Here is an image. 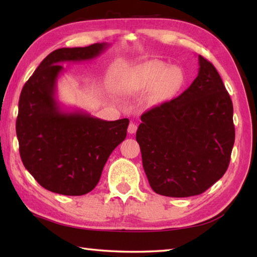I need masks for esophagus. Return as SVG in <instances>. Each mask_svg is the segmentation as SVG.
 <instances>
[{
  "mask_svg": "<svg viewBox=\"0 0 257 257\" xmlns=\"http://www.w3.org/2000/svg\"><path fill=\"white\" fill-rule=\"evenodd\" d=\"M136 130H137V124L135 122H130L129 127H128V133L129 134H135V133H136Z\"/></svg>",
  "mask_w": 257,
  "mask_h": 257,
  "instance_id": "obj_1",
  "label": "esophagus"
}]
</instances>
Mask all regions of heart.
<instances>
[{"mask_svg":"<svg viewBox=\"0 0 257 257\" xmlns=\"http://www.w3.org/2000/svg\"><path fill=\"white\" fill-rule=\"evenodd\" d=\"M182 72L179 68L167 66L160 61H149L141 64L134 72L135 88L151 89V102L155 104L170 99L182 85Z\"/></svg>","mask_w":257,"mask_h":257,"instance_id":"heart-1","label":"heart"}]
</instances>
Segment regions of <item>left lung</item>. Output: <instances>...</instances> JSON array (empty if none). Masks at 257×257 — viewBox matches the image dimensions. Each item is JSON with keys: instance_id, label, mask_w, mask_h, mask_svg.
Masks as SVG:
<instances>
[{"instance_id": "left-lung-1", "label": "left lung", "mask_w": 257, "mask_h": 257, "mask_svg": "<svg viewBox=\"0 0 257 257\" xmlns=\"http://www.w3.org/2000/svg\"><path fill=\"white\" fill-rule=\"evenodd\" d=\"M198 75L180 96L142 114L136 134L156 194L199 195L222 178L234 143L233 106L214 66L198 55Z\"/></svg>"}]
</instances>
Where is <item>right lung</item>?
<instances>
[{
	"mask_svg": "<svg viewBox=\"0 0 257 257\" xmlns=\"http://www.w3.org/2000/svg\"><path fill=\"white\" fill-rule=\"evenodd\" d=\"M106 43L55 50L26 82L16 129L25 168L45 189L80 196L98 184L113 150L127 136L128 119L105 121L85 111H67L56 99L62 62L89 61Z\"/></svg>",
	"mask_w": 257,
	"mask_h": 257,
	"instance_id": "1",
	"label": "right lung"
}]
</instances>
